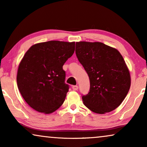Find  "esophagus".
<instances>
[{"instance_id": "obj_1", "label": "esophagus", "mask_w": 147, "mask_h": 147, "mask_svg": "<svg viewBox=\"0 0 147 147\" xmlns=\"http://www.w3.org/2000/svg\"><path fill=\"white\" fill-rule=\"evenodd\" d=\"M72 89H73L74 90H78V86H72Z\"/></svg>"}]
</instances>
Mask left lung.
I'll return each instance as SVG.
<instances>
[{"label":"left lung","mask_w":147,"mask_h":147,"mask_svg":"<svg viewBox=\"0 0 147 147\" xmlns=\"http://www.w3.org/2000/svg\"><path fill=\"white\" fill-rule=\"evenodd\" d=\"M76 53L90 78V88L82 96L92 112L105 114L115 110L126 98L130 76L117 49L100 42H76Z\"/></svg>","instance_id":"obj_1"}]
</instances>
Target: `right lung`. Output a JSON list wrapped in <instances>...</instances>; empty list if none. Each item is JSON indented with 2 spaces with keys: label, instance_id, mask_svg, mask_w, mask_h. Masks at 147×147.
I'll return each instance as SVG.
<instances>
[{
  "label": "right lung",
  "instance_id": "add662e5",
  "mask_svg": "<svg viewBox=\"0 0 147 147\" xmlns=\"http://www.w3.org/2000/svg\"><path fill=\"white\" fill-rule=\"evenodd\" d=\"M75 51V42L37 43L26 52L19 65L17 86L25 102L36 111L50 114L63 103L69 85L63 65Z\"/></svg>",
  "mask_w": 147,
  "mask_h": 147
}]
</instances>
